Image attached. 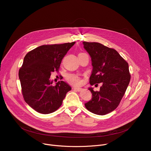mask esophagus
<instances>
[{
    "label": "esophagus",
    "instance_id": "esophagus-1",
    "mask_svg": "<svg viewBox=\"0 0 151 151\" xmlns=\"http://www.w3.org/2000/svg\"><path fill=\"white\" fill-rule=\"evenodd\" d=\"M73 89L76 91H80L81 90V88H77V87H75V88H73Z\"/></svg>",
    "mask_w": 151,
    "mask_h": 151
}]
</instances>
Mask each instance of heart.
<instances>
[{
  "mask_svg": "<svg viewBox=\"0 0 151 151\" xmlns=\"http://www.w3.org/2000/svg\"><path fill=\"white\" fill-rule=\"evenodd\" d=\"M67 80L71 83L75 85H80L81 84V80L78 76L70 75L67 76Z\"/></svg>",
  "mask_w": 151,
  "mask_h": 151,
  "instance_id": "obj_1",
  "label": "heart"
}]
</instances>
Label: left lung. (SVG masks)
<instances>
[{"instance_id":"left-lung-1","label":"left lung","mask_w":151,"mask_h":151,"mask_svg":"<svg viewBox=\"0 0 151 151\" xmlns=\"http://www.w3.org/2000/svg\"><path fill=\"white\" fill-rule=\"evenodd\" d=\"M83 44L92 61L91 85L102 83L99 91L89 88L92 97L84 105L93 114L105 115L119 105L127 88L130 80L129 64L114 49L96 42Z\"/></svg>"}]
</instances>
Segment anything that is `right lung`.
Returning <instances> with one entry per match:
<instances>
[{
    "label": "right lung",
    "instance_id": "add662e5",
    "mask_svg": "<svg viewBox=\"0 0 151 151\" xmlns=\"http://www.w3.org/2000/svg\"><path fill=\"white\" fill-rule=\"evenodd\" d=\"M75 43L42 45L24 58L19 71L22 93L25 101L36 111L45 114L54 112L71 89L63 81L53 86L50 76L58 71L62 59Z\"/></svg>",
    "mask_w": 151,
    "mask_h": 151
}]
</instances>
